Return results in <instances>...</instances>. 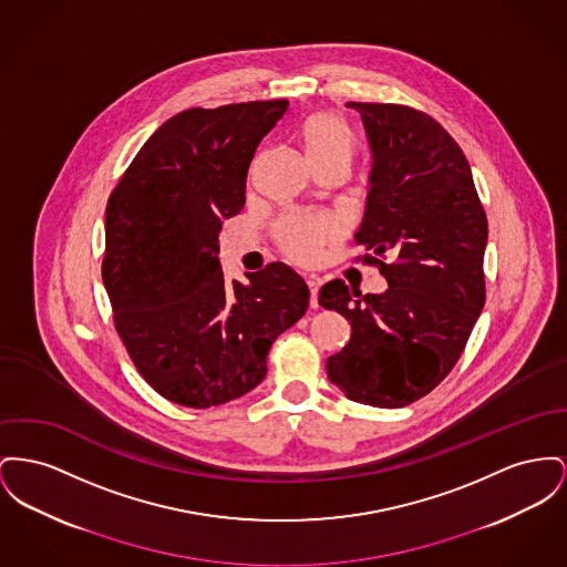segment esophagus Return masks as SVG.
<instances>
[{
    "label": "esophagus",
    "mask_w": 567,
    "mask_h": 567,
    "mask_svg": "<svg viewBox=\"0 0 567 567\" xmlns=\"http://www.w3.org/2000/svg\"><path fill=\"white\" fill-rule=\"evenodd\" d=\"M308 291H310V308L319 306V280L317 278H306Z\"/></svg>",
    "instance_id": "obj_1"
}]
</instances>
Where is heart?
I'll use <instances>...</instances> for the list:
<instances>
[{
    "label": "heart",
    "instance_id": "1",
    "mask_svg": "<svg viewBox=\"0 0 567 567\" xmlns=\"http://www.w3.org/2000/svg\"><path fill=\"white\" fill-rule=\"evenodd\" d=\"M301 143L310 163L330 158H351V128L330 111H317L301 124ZM338 237V225L328 216L291 214L278 220L276 239L287 257L301 266H312L321 259L328 244Z\"/></svg>",
    "mask_w": 567,
    "mask_h": 567
}]
</instances>
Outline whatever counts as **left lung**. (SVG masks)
<instances>
[{
	"instance_id": "left-lung-1",
	"label": "left lung",
	"mask_w": 567,
	"mask_h": 567,
	"mask_svg": "<svg viewBox=\"0 0 567 567\" xmlns=\"http://www.w3.org/2000/svg\"><path fill=\"white\" fill-rule=\"evenodd\" d=\"M372 150L358 246L388 280L381 296L336 278L319 303L347 317L349 342L328 358L347 399L399 409L426 396L465 351L484 301L488 220L463 150L429 113L406 104L347 102Z\"/></svg>"
}]
</instances>
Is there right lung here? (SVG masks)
Here are the masks:
<instances>
[{
	"instance_id": "obj_1",
	"label": "right lung",
	"mask_w": 567,
	"mask_h": 567,
	"mask_svg": "<svg viewBox=\"0 0 567 567\" xmlns=\"http://www.w3.org/2000/svg\"><path fill=\"white\" fill-rule=\"evenodd\" d=\"M289 101L188 109L136 152L106 200L102 282L141 377L207 409L255 390L271 342L298 323L308 287L285 264L227 282L218 231L239 214L255 152Z\"/></svg>"
}]
</instances>
